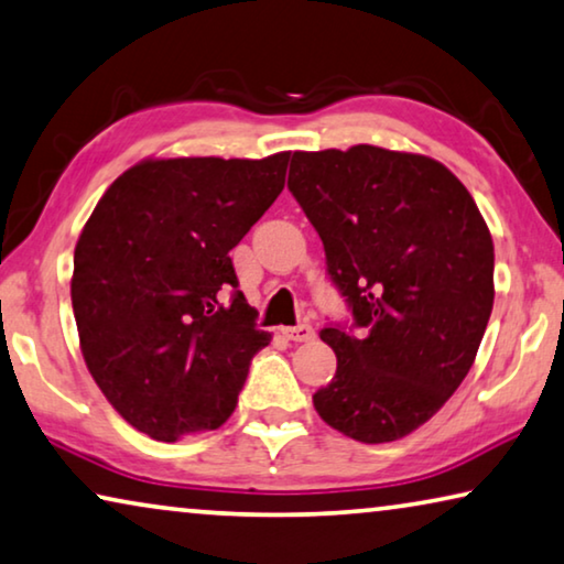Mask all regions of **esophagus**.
<instances>
[{
	"label": "esophagus",
	"mask_w": 564,
	"mask_h": 564,
	"mask_svg": "<svg viewBox=\"0 0 564 564\" xmlns=\"http://www.w3.org/2000/svg\"><path fill=\"white\" fill-rule=\"evenodd\" d=\"M281 334L289 341H311V339H314L316 332L311 329L308 324H299V326H285V329H281Z\"/></svg>",
	"instance_id": "1"
}]
</instances>
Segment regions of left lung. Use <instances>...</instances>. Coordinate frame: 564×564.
I'll list each match as a JSON object with an SVG mask.
<instances>
[{
	"instance_id": "8db88e82",
	"label": "left lung",
	"mask_w": 564,
	"mask_h": 564,
	"mask_svg": "<svg viewBox=\"0 0 564 564\" xmlns=\"http://www.w3.org/2000/svg\"><path fill=\"white\" fill-rule=\"evenodd\" d=\"M289 189L360 329H322L336 375L316 413L359 443L405 438L474 365L494 306L491 232L458 176L423 154L293 151Z\"/></svg>"
}]
</instances>
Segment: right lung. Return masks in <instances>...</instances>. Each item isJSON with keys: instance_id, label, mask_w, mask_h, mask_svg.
Returning <instances> with one entry per match:
<instances>
[{"instance_id": "1", "label": "right lung", "mask_w": 564, "mask_h": 564, "mask_svg": "<svg viewBox=\"0 0 564 564\" xmlns=\"http://www.w3.org/2000/svg\"><path fill=\"white\" fill-rule=\"evenodd\" d=\"M289 156L147 159L106 189L80 232L70 299L83 359L149 438L220 427L271 341L230 250L281 195Z\"/></svg>"}]
</instances>
